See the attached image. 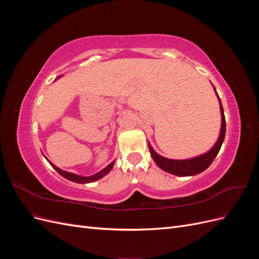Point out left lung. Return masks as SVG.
I'll list each match as a JSON object with an SVG mask.
<instances>
[{
	"instance_id": "1",
	"label": "left lung",
	"mask_w": 259,
	"mask_h": 259,
	"mask_svg": "<svg viewBox=\"0 0 259 259\" xmlns=\"http://www.w3.org/2000/svg\"><path fill=\"white\" fill-rule=\"evenodd\" d=\"M214 91L216 93V96L219 100V106H221V114H222V127L221 133H219V136L215 145L211 147L209 150L205 153L201 155L194 156L191 159H186V160H173V159H167L164 158V156L156 153L153 148L151 147L150 143H148L149 146V151L152 156L153 161L155 162L156 165H158L161 169L167 171L169 174H173L176 176H194L202 173L203 170H205L211 162L214 161L216 155L218 154L219 150H221L222 145L225 139L226 134V120H225V114H224V108L222 105L221 98H219L218 94L216 92V89L214 88Z\"/></svg>"
}]
</instances>
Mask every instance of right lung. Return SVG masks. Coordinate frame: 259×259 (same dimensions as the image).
Masks as SVG:
<instances>
[{
    "label": "right lung",
    "mask_w": 259,
    "mask_h": 259,
    "mask_svg": "<svg viewBox=\"0 0 259 259\" xmlns=\"http://www.w3.org/2000/svg\"><path fill=\"white\" fill-rule=\"evenodd\" d=\"M60 76H62V75H59V76L57 77V79H59ZM46 160H48V159H46ZM48 161H49V163L51 164V165H52L55 169H56L62 177H65L66 179L71 180V182L76 183V184H89V183L96 182V180H98V179H100V178H103L104 176H106V175L109 173V171H110V170L112 169V167H113V165H114V161H113V162H111L110 164H109V165H107L104 169H101L100 171H98V173L95 174V175H92V176H81V175H76V174H73V173H70V171L62 170V169L58 168L56 165H54V164H53L50 160H48Z\"/></svg>",
    "instance_id": "right-lung-1"
}]
</instances>
